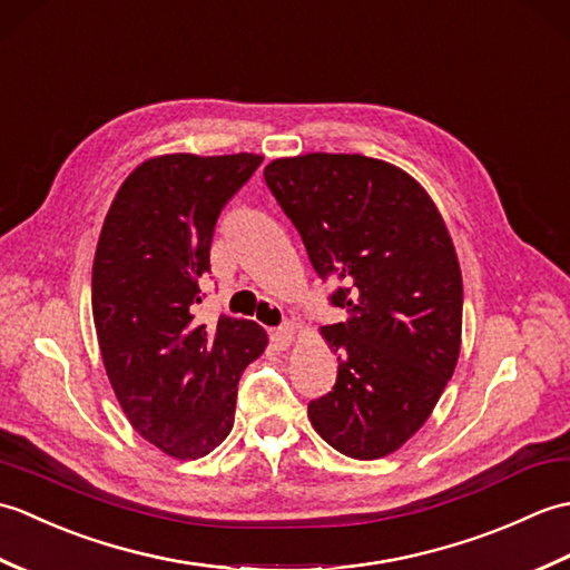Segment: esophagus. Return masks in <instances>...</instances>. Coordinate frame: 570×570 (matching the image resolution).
I'll return each instance as SVG.
<instances>
[{
  "instance_id": "1",
  "label": "esophagus",
  "mask_w": 570,
  "mask_h": 570,
  "mask_svg": "<svg viewBox=\"0 0 570 570\" xmlns=\"http://www.w3.org/2000/svg\"><path fill=\"white\" fill-rule=\"evenodd\" d=\"M294 335H296V328L292 323H284L282 328H276V331H272V341H274V345H278V347H288L294 343Z\"/></svg>"
}]
</instances>
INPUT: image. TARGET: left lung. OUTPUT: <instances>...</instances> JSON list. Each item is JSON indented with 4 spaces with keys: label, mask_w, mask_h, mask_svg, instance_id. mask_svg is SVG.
<instances>
[{
    "label": "left lung",
    "mask_w": 570,
    "mask_h": 570,
    "mask_svg": "<svg viewBox=\"0 0 570 570\" xmlns=\"http://www.w3.org/2000/svg\"><path fill=\"white\" fill-rule=\"evenodd\" d=\"M264 180L298 229L347 321L321 328L337 355L333 392L308 404L325 443L377 460L414 435L453 377L463 276L451 233L414 176L362 154L274 159Z\"/></svg>",
    "instance_id": "left-lung-1"
}]
</instances>
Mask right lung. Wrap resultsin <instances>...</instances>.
I'll return each mask as SVG.
<instances>
[{
	"label": "right lung",
	"instance_id": "1",
	"mask_svg": "<svg viewBox=\"0 0 570 570\" xmlns=\"http://www.w3.org/2000/svg\"><path fill=\"white\" fill-rule=\"evenodd\" d=\"M259 154H164L139 164L105 215L92 262V318L107 377L144 441L176 460L220 445L237 382L269 337L254 321L196 323L223 205Z\"/></svg>",
	"mask_w": 570,
	"mask_h": 570
}]
</instances>
